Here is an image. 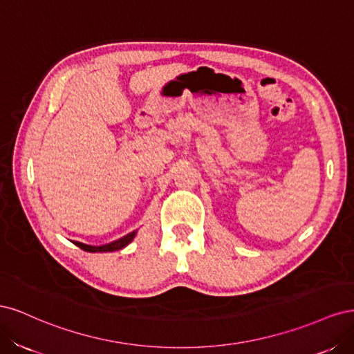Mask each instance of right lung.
Listing matches in <instances>:
<instances>
[{
    "label": "right lung",
    "mask_w": 354,
    "mask_h": 354,
    "mask_svg": "<svg viewBox=\"0 0 354 354\" xmlns=\"http://www.w3.org/2000/svg\"><path fill=\"white\" fill-rule=\"evenodd\" d=\"M134 236H136V232H131V233L125 234V236L121 238V239H118V241H115L112 243H108V245H102V246H91V245L81 243V242H73V243L80 246L81 250L87 251V252H112V251H118V250L124 248L125 245H128L134 239Z\"/></svg>",
    "instance_id": "right-lung-1"
}]
</instances>
